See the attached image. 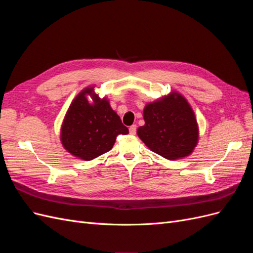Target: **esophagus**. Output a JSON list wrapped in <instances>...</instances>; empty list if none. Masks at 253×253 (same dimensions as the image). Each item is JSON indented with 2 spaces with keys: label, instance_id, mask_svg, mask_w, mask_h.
<instances>
[{
  "label": "esophagus",
  "instance_id": "34e87169",
  "mask_svg": "<svg viewBox=\"0 0 253 253\" xmlns=\"http://www.w3.org/2000/svg\"><path fill=\"white\" fill-rule=\"evenodd\" d=\"M136 128H137V126H136L135 125H133V126H129V127H128L129 134H131V135H135V134H136Z\"/></svg>",
  "mask_w": 253,
  "mask_h": 253
}]
</instances>
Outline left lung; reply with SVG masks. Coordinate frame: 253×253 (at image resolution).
<instances>
[{"label":"left lung","instance_id":"1","mask_svg":"<svg viewBox=\"0 0 253 253\" xmlns=\"http://www.w3.org/2000/svg\"><path fill=\"white\" fill-rule=\"evenodd\" d=\"M144 126L137 135L147 147L166 159L188 157L200 139L195 113L187 99L172 90L170 94L145 104Z\"/></svg>","mask_w":253,"mask_h":253}]
</instances>
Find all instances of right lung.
<instances>
[{"mask_svg":"<svg viewBox=\"0 0 253 253\" xmlns=\"http://www.w3.org/2000/svg\"><path fill=\"white\" fill-rule=\"evenodd\" d=\"M95 87L83 88L74 98L60 128L63 148L85 162L109 152L119 134H128L127 127L111 108L108 97L100 98Z\"/></svg>","mask_w":253,"mask_h":253,"instance_id":"add662e5","label":"right lung"}]
</instances>
